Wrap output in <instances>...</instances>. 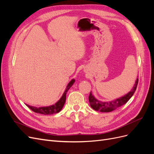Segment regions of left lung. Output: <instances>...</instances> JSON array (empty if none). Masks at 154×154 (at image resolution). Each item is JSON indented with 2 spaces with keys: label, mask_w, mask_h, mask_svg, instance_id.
<instances>
[{
  "label": "left lung",
  "mask_w": 154,
  "mask_h": 154,
  "mask_svg": "<svg viewBox=\"0 0 154 154\" xmlns=\"http://www.w3.org/2000/svg\"><path fill=\"white\" fill-rule=\"evenodd\" d=\"M137 83L138 78L136 79L132 89L128 92L127 94L119 97V98H116L112 101H101L97 100L91 92L89 97H88V101H89L90 105L94 110L101 112H109L113 111L116 109L119 108L121 106L125 104L131 98V97L133 96L135 91L136 90Z\"/></svg>",
  "instance_id": "8db88e82"
}]
</instances>
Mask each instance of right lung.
I'll return each mask as SVG.
<instances>
[{
	"label": "right lung",
	"instance_id": "1",
	"mask_svg": "<svg viewBox=\"0 0 154 154\" xmlns=\"http://www.w3.org/2000/svg\"><path fill=\"white\" fill-rule=\"evenodd\" d=\"M74 82H75V80H74V79H72V80L70 81V82L67 85V87L66 88V90H65L62 96L60 97V99L54 105H50L48 106H41V107H36L33 106H30L27 104L26 105L28 106L31 110H32L36 113H39V114H44V115H51V114L58 113L59 112L61 111V110L62 109L63 106L65 104V102H66V94L67 91L74 84Z\"/></svg>",
	"mask_w": 154,
	"mask_h": 154
}]
</instances>
